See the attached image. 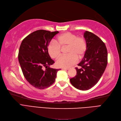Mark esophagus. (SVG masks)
<instances>
[{
  "label": "esophagus",
  "mask_w": 121,
  "mask_h": 121,
  "mask_svg": "<svg viewBox=\"0 0 121 121\" xmlns=\"http://www.w3.org/2000/svg\"><path fill=\"white\" fill-rule=\"evenodd\" d=\"M62 69L63 70H67L69 69V68H63Z\"/></svg>",
  "instance_id": "1"
}]
</instances>
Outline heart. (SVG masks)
<instances>
[{
  "instance_id": "obj_1",
  "label": "heart",
  "mask_w": 121,
  "mask_h": 121,
  "mask_svg": "<svg viewBox=\"0 0 121 121\" xmlns=\"http://www.w3.org/2000/svg\"><path fill=\"white\" fill-rule=\"evenodd\" d=\"M55 42L52 41L47 48L48 52L53 59L57 58L61 53V48L67 47V55L62 56L56 61V65L61 68H68L73 65L78 58H81L86 51L87 43L84 38L76 35L65 33L57 36Z\"/></svg>"
}]
</instances>
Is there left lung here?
I'll return each instance as SVG.
<instances>
[{"instance_id":"8db88e82","label":"left lung","mask_w":121,"mask_h":121,"mask_svg":"<svg viewBox=\"0 0 121 121\" xmlns=\"http://www.w3.org/2000/svg\"><path fill=\"white\" fill-rule=\"evenodd\" d=\"M84 37L87 43L84 56L76 68L77 75L70 79L71 84L80 90L93 87L100 80L108 63V53L105 44L98 36L86 31Z\"/></svg>"}]
</instances>
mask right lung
<instances>
[{
  "mask_svg": "<svg viewBox=\"0 0 121 121\" xmlns=\"http://www.w3.org/2000/svg\"><path fill=\"white\" fill-rule=\"evenodd\" d=\"M58 31L38 30L26 37L21 43L18 58L24 77L29 84L38 89L52 85L60 69L50 67L54 63L47 48ZM46 68L45 71L43 69Z\"/></svg>",
  "mask_w": 121,
  "mask_h": 121,
  "instance_id": "obj_1",
  "label": "right lung"
}]
</instances>
